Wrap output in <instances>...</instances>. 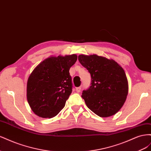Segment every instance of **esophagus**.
Masks as SVG:
<instances>
[{
    "instance_id": "esophagus-1",
    "label": "esophagus",
    "mask_w": 151,
    "mask_h": 151,
    "mask_svg": "<svg viewBox=\"0 0 151 151\" xmlns=\"http://www.w3.org/2000/svg\"><path fill=\"white\" fill-rule=\"evenodd\" d=\"M81 87H78V88H76V91L77 93H80L81 92Z\"/></svg>"
}]
</instances>
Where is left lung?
<instances>
[{
	"label": "left lung",
	"mask_w": 151,
	"mask_h": 151,
	"mask_svg": "<svg viewBox=\"0 0 151 151\" xmlns=\"http://www.w3.org/2000/svg\"><path fill=\"white\" fill-rule=\"evenodd\" d=\"M78 60L91 77V86L81 96L87 106L100 117L115 115L125 102L129 91L124 70L115 60L97 55H80Z\"/></svg>",
	"instance_id": "8db88e82"
}]
</instances>
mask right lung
I'll use <instances>...</instances> for the list:
<instances>
[{
	"label": "right lung",
	"instance_id": "add662e5",
	"mask_svg": "<svg viewBox=\"0 0 151 151\" xmlns=\"http://www.w3.org/2000/svg\"><path fill=\"white\" fill-rule=\"evenodd\" d=\"M77 59L76 54L50 57L31 72L27 83V99L36 115L51 118L65 106L72 91L69 70Z\"/></svg>",
	"mask_w": 151,
	"mask_h": 151
}]
</instances>
